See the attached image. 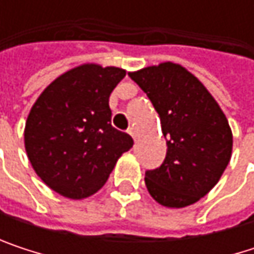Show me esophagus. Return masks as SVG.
<instances>
[{"instance_id": "1", "label": "esophagus", "mask_w": 254, "mask_h": 254, "mask_svg": "<svg viewBox=\"0 0 254 254\" xmlns=\"http://www.w3.org/2000/svg\"><path fill=\"white\" fill-rule=\"evenodd\" d=\"M127 132H129V135H130L133 139H136V136H138V135H136V130H135V127H129V129H127Z\"/></svg>"}]
</instances>
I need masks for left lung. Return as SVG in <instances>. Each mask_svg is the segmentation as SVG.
Instances as JSON below:
<instances>
[{"mask_svg":"<svg viewBox=\"0 0 254 254\" xmlns=\"http://www.w3.org/2000/svg\"><path fill=\"white\" fill-rule=\"evenodd\" d=\"M160 116L166 157L145 172L150 195L166 207H185L221 179L232 153V132L216 100L181 64L171 62L127 73Z\"/></svg>","mask_w":254,"mask_h":254,"instance_id":"obj_1","label":"left lung"}]
</instances>
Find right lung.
<instances>
[{
  "instance_id": "obj_1",
  "label": "right lung",
  "mask_w": 254,
  "mask_h": 254,
  "mask_svg": "<svg viewBox=\"0 0 254 254\" xmlns=\"http://www.w3.org/2000/svg\"><path fill=\"white\" fill-rule=\"evenodd\" d=\"M127 72L82 64L53 80L30 109L25 127L29 162L51 190L80 200L95 194L118 159L133 145L112 127L109 97Z\"/></svg>"
}]
</instances>
